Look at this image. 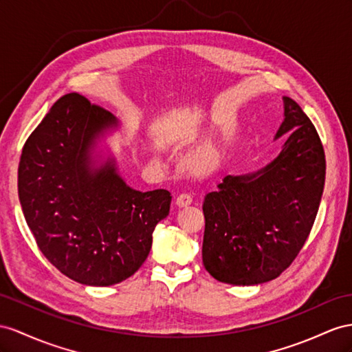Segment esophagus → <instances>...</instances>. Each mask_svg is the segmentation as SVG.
<instances>
[{
  "mask_svg": "<svg viewBox=\"0 0 352 352\" xmlns=\"http://www.w3.org/2000/svg\"><path fill=\"white\" fill-rule=\"evenodd\" d=\"M192 202H193V199H192V196L188 195V193H182V195H179V196L177 197V201H175L177 206H179V208H183V206L190 205Z\"/></svg>",
  "mask_w": 352,
  "mask_h": 352,
  "instance_id": "34e87169",
  "label": "esophagus"
}]
</instances>
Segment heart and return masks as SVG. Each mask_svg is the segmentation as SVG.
I'll use <instances>...</instances> for the list:
<instances>
[{"label":"heart","mask_w":352,"mask_h":352,"mask_svg":"<svg viewBox=\"0 0 352 352\" xmlns=\"http://www.w3.org/2000/svg\"><path fill=\"white\" fill-rule=\"evenodd\" d=\"M224 160L223 150L215 146V144H206V146L201 147L188 159V169L193 174L205 175L211 174L214 170H217Z\"/></svg>","instance_id":"1"}]
</instances>
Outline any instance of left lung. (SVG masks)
<instances>
[{"label": "left lung", "instance_id": "left-lung-1", "mask_svg": "<svg viewBox=\"0 0 352 352\" xmlns=\"http://www.w3.org/2000/svg\"><path fill=\"white\" fill-rule=\"evenodd\" d=\"M283 101L279 155L253 174L224 177L205 196L202 262L220 283L257 285L281 275L317 217L326 179L322 144L299 104Z\"/></svg>", "mask_w": 352, "mask_h": 352}]
</instances>
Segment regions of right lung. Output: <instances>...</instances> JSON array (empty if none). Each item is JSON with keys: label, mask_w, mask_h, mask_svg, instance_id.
Segmentation results:
<instances>
[{"label": "right lung", "mask_w": 352, "mask_h": 352, "mask_svg": "<svg viewBox=\"0 0 352 352\" xmlns=\"http://www.w3.org/2000/svg\"><path fill=\"white\" fill-rule=\"evenodd\" d=\"M117 126L85 96H62L26 140L17 170L22 211L41 253L86 285L119 284L137 272L173 199L165 188L129 187L113 156L98 165V142Z\"/></svg>", "instance_id": "1"}]
</instances>
